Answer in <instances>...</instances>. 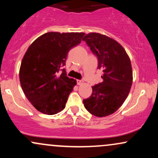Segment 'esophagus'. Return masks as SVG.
Masks as SVG:
<instances>
[{
	"label": "esophagus",
	"instance_id": "esophagus-1",
	"mask_svg": "<svg viewBox=\"0 0 158 158\" xmlns=\"http://www.w3.org/2000/svg\"><path fill=\"white\" fill-rule=\"evenodd\" d=\"M77 83L78 85H81L83 83V81L82 80H79V79H77Z\"/></svg>",
	"mask_w": 158,
	"mask_h": 158
}]
</instances>
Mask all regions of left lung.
Wrapping results in <instances>:
<instances>
[{"instance_id":"1","label":"left lung","mask_w":158,"mask_h":158,"mask_svg":"<svg viewBox=\"0 0 158 158\" xmlns=\"http://www.w3.org/2000/svg\"><path fill=\"white\" fill-rule=\"evenodd\" d=\"M83 41L97 56L103 81L92 87L91 96L83 99L87 110L102 117L114 113L123 105L132 85L131 61L126 50L115 40L97 32L87 34Z\"/></svg>"}]
</instances>
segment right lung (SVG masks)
I'll list each match as a JSON object with an SVG mask.
<instances>
[{
	"instance_id": "obj_1",
	"label": "right lung",
	"mask_w": 158,
	"mask_h": 158,
	"mask_svg": "<svg viewBox=\"0 0 158 158\" xmlns=\"http://www.w3.org/2000/svg\"><path fill=\"white\" fill-rule=\"evenodd\" d=\"M83 32H47L29 47L19 72L28 100L41 113L52 115L63 110L77 84L67 77L68 52L81 43Z\"/></svg>"
}]
</instances>
